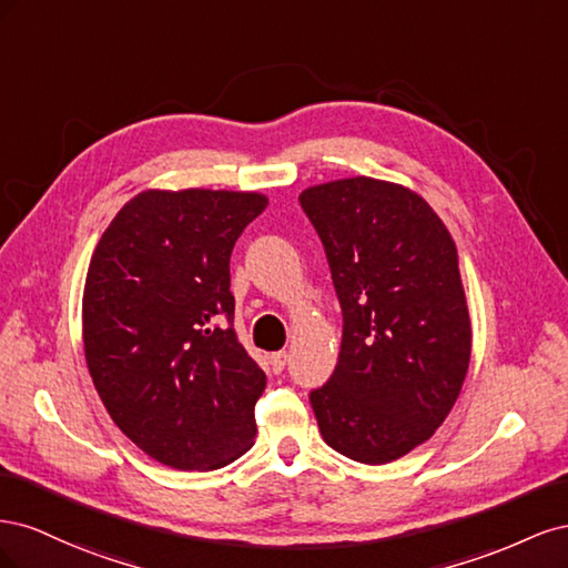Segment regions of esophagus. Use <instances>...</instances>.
I'll use <instances>...</instances> for the list:
<instances>
[{"label":"esophagus","instance_id":"1","mask_svg":"<svg viewBox=\"0 0 568 568\" xmlns=\"http://www.w3.org/2000/svg\"><path fill=\"white\" fill-rule=\"evenodd\" d=\"M270 365H272V372H274V374H280V372L284 369V365H286V353H284V351L272 353V355H270Z\"/></svg>","mask_w":568,"mask_h":568}]
</instances>
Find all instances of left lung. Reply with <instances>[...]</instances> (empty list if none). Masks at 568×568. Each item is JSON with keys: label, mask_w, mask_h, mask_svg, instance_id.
<instances>
[{"label": "left lung", "mask_w": 568, "mask_h": 568, "mask_svg": "<svg viewBox=\"0 0 568 568\" xmlns=\"http://www.w3.org/2000/svg\"><path fill=\"white\" fill-rule=\"evenodd\" d=\"M315 225L343 311L332 379L311 393L336 453L386 464L450 415L471 357L457 246L409 186L343 178L298 196Z\"/></svg>", "instance_id": "1"}]
</instances>
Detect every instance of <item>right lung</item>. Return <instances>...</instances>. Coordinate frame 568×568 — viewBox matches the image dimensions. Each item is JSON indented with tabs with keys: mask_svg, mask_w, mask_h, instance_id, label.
<instances>
[{
	"mask_svg": "<svg viewBox=\"0 0 568 568\" xmlns=\"http://www.w3.org/2000/svg\"><path fill=\"white\" fill-rule=\"evenodd\" d=\"M265 205L261 192L144 189L92 253L90 376L120 432L165 467L213 471L255 443L265 372L234 332L230 255Z\"/></svg>",
	"mask_w": 568,
	"mask_h": 568,
	"instance_id": "right-lung-1",
	"label": "right lung"
}]
</instances>
